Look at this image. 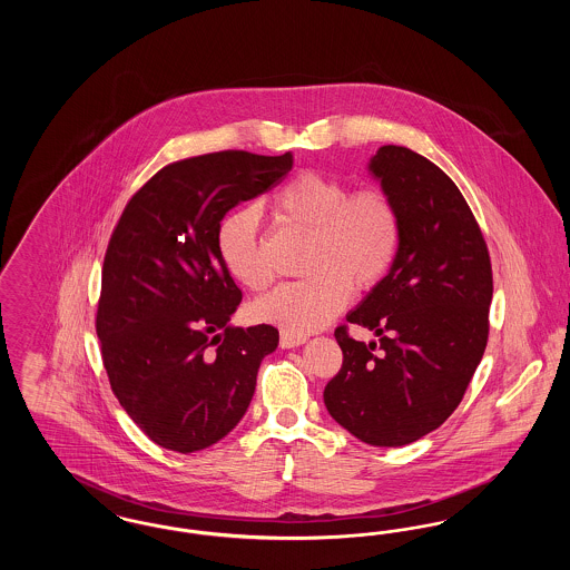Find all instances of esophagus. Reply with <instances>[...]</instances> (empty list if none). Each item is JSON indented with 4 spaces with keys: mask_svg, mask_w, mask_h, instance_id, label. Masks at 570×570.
Masks as SVG:
<instances>
[{
    "mask_svg": "<svg viewBox=\"0 0 570 570\" xmlns=\"http://www.w3.org/2000/svg\"><path fill=\"white\" fill-rule=\"evenodd\" d=\"M305 342H307L305 335H295V333H288V331L279 333V346L282 348H297V346L305 344Z\"/></svg>",
    "mask_w": 570,
    "mask_h": 570,
    "instance_id": "34e87169",
    "label": "esophagus"
}]
</instances>
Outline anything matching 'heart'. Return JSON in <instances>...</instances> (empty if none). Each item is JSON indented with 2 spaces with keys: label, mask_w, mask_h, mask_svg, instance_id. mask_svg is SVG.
Listing matches in <instances>:
<instances>
[{
  "label": "heart",
  "mask_w": 570,
  "mask_h": 570,
  "mask_svg": "<svg viewBox=\"0 0 570 570\" xmlns=\"http://www.w3.org/2000/svg\"><path fill=\"white\" fill-rule=\"evenodd\" d=\"M275 217L309 235L303 254L305 277L284 282L252 305L256 321L305 335L325 326L354 291H370L391 272L400 249V216L376 188L353 191L331 175L303 170L275 191ZM261 216L245 207L217 230L219 258L242 286L261 291L272 273L261 245Z\"/></svg>",
  "instance_id": "heart-1"
}]
</instances>
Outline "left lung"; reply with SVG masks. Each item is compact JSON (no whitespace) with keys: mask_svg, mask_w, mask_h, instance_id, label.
I'll return each instance as SVG.
<instances>
[{"mask_svg":"<svg viewBox=\"0 0 570 570\" xmlns=\"http://www.w3.org/2000/svg\"><path fill=\"white\" fill-rule=\"evenodd\" d=\"M370 173L400 216L386 277L346 316L374 331L356 342L335 328L342 370L325 386L328 414L372 446H404L460 406L489 335L493 295L483 233L453 179L407 147L384 145Z\"/></svg>","mask_w":570,"mask_h":570,"instance_id":"left-lung-1","label":"left lung"}]
</instances>
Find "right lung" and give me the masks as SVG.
<instances>
[{
    "label": "right lung",
    "instance_id": "obj_1",
    "mask_svg": "<svg viewBox=\"0 0 570 570\" xmlns=\"http://www.w3.org/2000/svg\"><path fill=\"white\" fill-rule=\"evenodd\" d=\"M293 154L217 151L168 164L136 191L110 235L96 333L110 389L156 444L194 453L242 419L272 325L230 326L242 303L217 252L239 203L272 190Z\"/></svg>",
    "mask_w": 570,
    "mask_h": 570
}]
</instances>
